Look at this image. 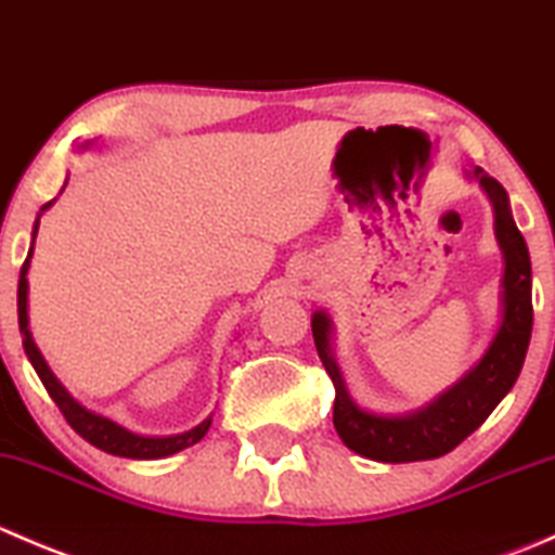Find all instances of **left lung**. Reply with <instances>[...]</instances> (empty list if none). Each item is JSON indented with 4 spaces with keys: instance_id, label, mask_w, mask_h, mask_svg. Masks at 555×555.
<instances>
[{
    "instance_id": "8db88e82",
    "label": "left lung",
    "mask_w": 555,
    "mask_h": 555,
    "mask_svg": "<svg viewBox=\"0 0 555 555\" xmlns=\"http://www.w3.org/2000/svg\"><path fill=\"white\" fill-rule=\"evenodd\" d=\"M469 179H478L480 188L494 206V233L505 257L502 273V322L489 349L478 362L449 386L443 395L435 397L424 408L402 416H382V413L362 411L346 391L344 376L333 360V322L324 311L311 317L313 344L324 371L333 378L335 402L333 424L346 446L360 456L373 462L402 464L438 459L462 443L475 433L502 402V397L513 389L520 367H524L526 349L531 338V260L524 236L516 228L511 211V198L505 188L489 177L480 166L467 171Z\"/></svg>"
}]
</instances>
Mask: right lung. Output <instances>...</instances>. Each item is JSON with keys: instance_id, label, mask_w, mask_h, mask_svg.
<instances>
[{"instance_id": "obj_1", "label": "right lung", "mask_w": 555, "mask_h": 555, "mask_svg": "<svg viewBox=\"0 0 555 555\" xmlns=\"http://www.w3.org/2000/svg\"><path fill=\"white\" fill-rule=\"evenodd\" d=\"M53 201H48V204L42 206V211L50 209V206H53ZM42 211H39V215H42ZM39 215H37L31 236H37ZM31 249H35V242H31ZM31 249H29V255H26V262H24V268H21V279H18V324H21V335H24V351H26V357H29L31 365H35L39 382L44 384L48 395L53 397V402L59 405V411L64 413V418L69 422V427L75 429L82 440H88L91 446H96V449L112 453V456H126V459H164V456H171V453H177L182 449H190L193 443H198V440L209 433L211 416L206 418V422H201L198 427L188 429V433H182V435H169V438H147V435H137V433H131V429L120 427V424H115L112 418L102 416V413L88 411V408H82L80 402H77L75 397H72L69 391L61 386L59 378H55L53 371L48 367V362H44V357L39 354L35 338H31V330H29V313H26V306H29V282H26V273H29Z\"/></svg>"}]
</instances>
